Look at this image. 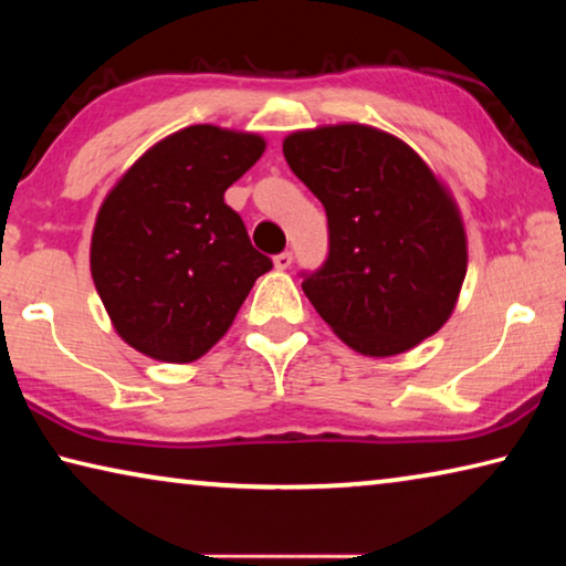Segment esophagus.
Wrapping results in <instances>:
<instances>
[{
  "mask_svg": "<svg viewBox=\"0 0 566 566\" xmlns=\"http://www.w3.org/2000/svg\"><path fill=\"white\" fill-rule=\"evenodd\" d=\"M274 266H276V270H290V266H292V252L276 254L274 256Z\"/></svg>",
  "mask_w": 566,
  "mask_h": 566,
  "instance_id": "esophagus-1",
  "label": "esophagus"
}]
</instances>
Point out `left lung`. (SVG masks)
Segmentation results:
<instances>
[{"label": "left lung", "instance_id": "left-lung-1", "mask_svg": "<svg viewBox=\"0 0 566 566\" xmlns=\"http://www.w3.org/2000/svg\"><path fill=\"white\" fill-rule=\"evenodd\" d=\"M282 149L327 212V262L302 290L332 332L391 357L442 329L467 274V234L427 161L367 124L294 132Z\"/></svg>", "mask_w": 566, "mask_h": 566}]
</instances>
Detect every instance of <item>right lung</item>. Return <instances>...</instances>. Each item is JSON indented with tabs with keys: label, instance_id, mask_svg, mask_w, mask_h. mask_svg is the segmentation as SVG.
<instances>
[{
	"label": "right lung",
	"instance_id": "right-lung-1",
	"mask_svg": "<svg viewBox=\"0 0 566 566\" xmlns=\"http://www.w3.org/2000/svg\"><path fill=\"white\" fill-rule=\"evenodd\" d=\"M264 147L260 134L191 124L147 149L104 199L92 280L129 347L171 364L199 359L272 270L224 205Z\"/></svg>",
	"mask_w": 566,
	"mask_h": 566
}]
</instances>
